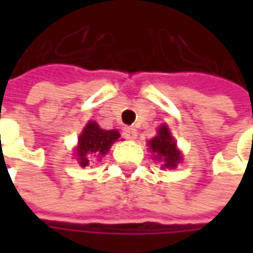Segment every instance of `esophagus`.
I'll use <instances>...</instances> for the list:
<instances>
[{"mask_svg": "<svg viewBox=\"0 0 253 253\" xmlns=\"http://www.w3.org/2000/svg\"><path fill=\"white\" fill-rule=\"evenodd\" d=\"M122 135H124V138H126V139H135V138H136V129L132 128V126H124Z\"/></svg>", "mask_w": 253, "mask_h": 253, "instance_id": "1", "label": "esophagus"}]
</instances>
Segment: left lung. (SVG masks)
Instances as JSON below:
<instances>
[{"label": "left lung", "instance_id": "8db88e82", "mask_svg": "<svg viewBox=\"0 0 253 253\" xmlns=\"http://www.w3.org/2000/svg\"><path fill=\"white\" fill-rule=\"evenodd\" d=\"M149 146L153 153H156L159 161H163V168H176L180 162V152L176 148V142L170 135L169 128L166 125L158 129V135L149 141Z\"/></svg>", "mask_w": 253, "mask_h": 253}]
</instances>
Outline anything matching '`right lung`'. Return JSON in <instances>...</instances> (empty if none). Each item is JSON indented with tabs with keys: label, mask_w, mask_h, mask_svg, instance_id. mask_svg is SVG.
<instances>
[{
	"label": "right lung",
	"mask_w": 253,
	"mask_h": 253,
	"mask_svg": "<svg viewBox=\"0 0 253 253\" xmlns=\"http://www.w3.org/2000/svg\"><path fill=\"white\" fill-rule=\"evenodd\" d=\"M120 138V132L111 129L105 131L95 122H88L84 126L83 133L79 138L77 161L80 166H88L91 156H102L110 151L111 145Z\"/></svg>",
	"instance_id": "1"
}]
</instances>
